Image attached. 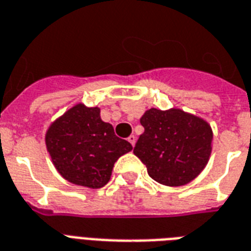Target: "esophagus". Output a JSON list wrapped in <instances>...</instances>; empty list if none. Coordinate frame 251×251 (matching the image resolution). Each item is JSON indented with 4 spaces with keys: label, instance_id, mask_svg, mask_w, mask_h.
Segmentation results:
<instances>
[{
    "label": "esophagus",
    "instance_id": "obj_1",
    "mask_svg": "<svg viewBox=\"0 0 251 251\" xmlns=\"http://www.w3.org/2000/svg\"><path fill=\"white\" fill-rule=\"evenodd\" d=\"M128 141H129V143H131L132 145L135 147V144H136V137H135V135H131V136H129V137H128Z\"/></svg>",
    "mask_w": 251,
    "mask_h": 251
}]
</instances>
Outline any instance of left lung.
<instances>
[{"label": "left lung", "mask_w": 251, "mask_h": 251, "mask_svg": "<svg viewBox=\"0 0 251 251\" xmlns=\"http://www.w3.org/2000/svg\"><path fill=\"white\" fill-rule=\"evenodd\" d=\"M144 133L133 153L153 179L169 187L184 186L207 166L213 132L207 120L180 108H151L140 118Z\"/></svg>", "instance_id": "1"}]
</instances>
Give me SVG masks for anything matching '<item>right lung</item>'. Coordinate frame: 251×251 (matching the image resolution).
<instances>
[{"mask_svg":"<svg viewBox=\"0 0 251 251\" xmlns=\"http://www.w3.org/2000/svg\"><path fill=\"white\" fill-rule=\"evenodd\" d=\"M47 152L64 179L87 188L107 183L116 161L132 145L119 139L100 108L77 103L53 120L46 132Z\"/></svg>","mask_w":251,"mask_h":251,"instance_id":"right-lung-1","label":"right lung"}]
</instances>
